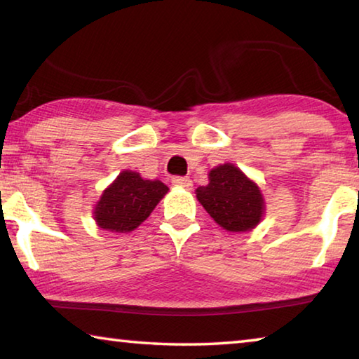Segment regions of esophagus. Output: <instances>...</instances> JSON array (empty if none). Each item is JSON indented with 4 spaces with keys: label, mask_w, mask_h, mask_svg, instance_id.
<instances>
[{
    "label": "esophagus",
    "mask_w": 359,
    "mask_h": 359,
    "mask_svg": "<svg viewBox=\"0 0 359 359\" xmlns=\"http://www.w3.org/2000/svg\"><path fill=\"white\" fill-rule=\"evenodd\" d=\"M172 185L174 187L185 188V190H191L193 182H191V179H188V177H174L172 179Z\"/></svg>",
    "instance_id": "34e87169"
}]
</instances>
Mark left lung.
<instances>
[{
  "label": "left lung",
  "mask_w": 359,
  "mask_h": 359,
  "mask_svg": "<svg viewBox=\"0 0 359 359\" xmlns=\"http://www.w3.org/2000/svg\"><path fill=\"white\" fill-rule=\"evenodd\" d=\"M196 198L207 213L227 232L252 231L265 215V199L256 182L232 163L208 172V184Z\"/></svg>",
  "instance_id": "obj_1"
}]
</instances>
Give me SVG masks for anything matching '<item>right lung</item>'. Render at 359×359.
Segmentation results:
<instances>
[{"label": "right lung", "mask_w": 359, "mask_h": 359, "mask_svg": "<svg viewBox=\"0 0 359 359\" xmlns=\"http://www.w3.org/2000/svg\"><path fill=\"white\" fill-rule=\"evenodd\" d=\"M169 188L160 180L142 179L140 172L122 171L103 190L93 217L103 231L127 233L149 218Z\"/></svg>", "instance_id": "add662e5"}]
</instances>
